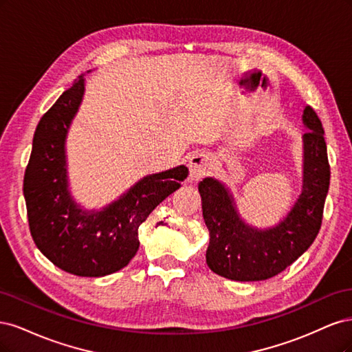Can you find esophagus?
<instances>
[{"mask_svg":"<svg viewBox=\"0 0 352 352\" xmlns=\"http://www.w3.org/2000/svg\"><path fill=\"white\" fill-rule=\"evenodd\" d=\"M188 168H190V178L192 181L200 179L203 175H206V173L210 169L209 156L205 153H195L190 157Z\"/></svg>","mask_w":352,"mask_h":352,"instance_id":"esophagus-1","label":"esophagus"}]
</instances>
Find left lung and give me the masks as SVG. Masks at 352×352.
I'll use <instances>...</instances> for the list:
<instances>
[{
	"label": "left lung",
	"instance_id": "obj_1",
	"mask_svg": "<svg viewBox=\"0 0 352 352\" xmlns=\"http://www.w3.org/2000/svg\"><path fill=\"white\" fill-rule=\"evenodd\" d=\"M302 187L289 212L276 225L257 228L236 209L231 190L206 177L199 183L203 219L209 230L206 263L231 280H265L280 274L307 250L319 234L331 181L324 131L313 108L304 107Z\"/></svg>",
	"mask_w": 352,
	"mask_h": 352
}]
</instances>
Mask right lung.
Wrapping results in <instances>:
<instances>
[{"instance_id": "obj_1", "label": "right lung", "mask_w": 352, "mask_h": 352, "mask_svg": "<svg viewBox=\"0 0 352 352\" xmlns=\"http://www.w3.org/2000/svg\"><path fill=\"white\" fill-rule=\"evenodd\" d=\"M85 82V74L78 76L41 118L23 195L30 234L41 253L69 274L99 278L130 263L139 250V226L181 187L188 168L179 165L146 175L102 209L87 210L78 205L70 191L65 143L82 105Z\"/></svg>"}]
</instances>
